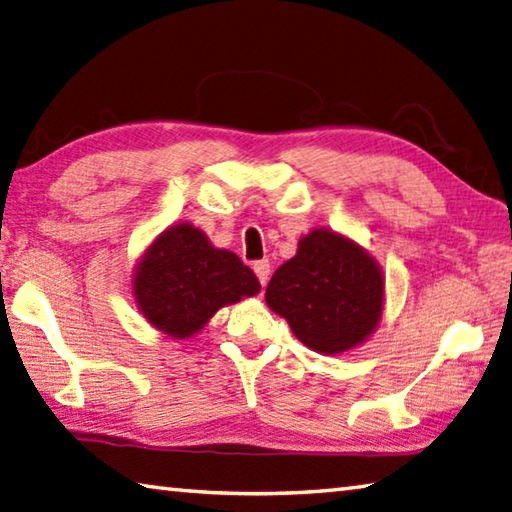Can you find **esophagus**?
<instances>
[{"mask_svg":"<svg viewBox=\"0 0 512 512\" xmlns=\"http://www.w3.org/2000/svg\"><path fill=\"white\" fill-rule=\"evenodd\" d=\"M254 272H256V276H258V281H260V285H267V281H269V260H256L254 263Z\"/></svg>","mask_w":512,"mask_h":512,"instance_id":"esophagus-1","label":"esophagus"}]
</instances>
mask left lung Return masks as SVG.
<instances>
[{
  "label": "left lung",
  "mask_w": 512,
  "mask_h": 512,
  "mask_svg": "<svg viewBox=\"0 0 512 512\" xmlns=\"http://www.w3.org/2000/svg\"><path fill=\"white\" fill-rule=\"evenodd\" d=\"M383 294L379 263L354 240L321 227L298 240L296 256L276 269L265 301L303 345L341 354L376 330Z\"/></svg>",
  "instance_id": "8db88e82"
}]
</instances>
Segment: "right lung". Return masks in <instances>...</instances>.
<instances>
[{"mask_svg": "<svg viewBox=\"0 0 512 512\" xmlns=\"http://www.w3.org/2000/svg\"><path fill=\"white\" fill-rule=\"evenodd\" d=\"M256 274L234 252L209 243L189 223L153 240L133 274V296L147 321L171 339H189L220 307L258 294Z\"/></svg>", "mask_w": 512, "mask_h": 512, "instance_id": "obj_1", "label": "right lung"}]
</instances>
